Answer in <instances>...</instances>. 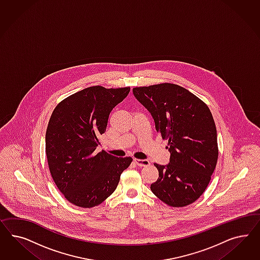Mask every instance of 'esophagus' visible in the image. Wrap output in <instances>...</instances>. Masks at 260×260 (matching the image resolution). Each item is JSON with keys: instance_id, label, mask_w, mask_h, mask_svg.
<instances>
[{"instance_id": "34e87169", "label": "esophagus", "mask_w": 260, "mask_h": 260, "mask_svg": "<svg viewBox=\"0 0 260 260\" xmlns=\"http://www.w3.org/2000/svg\"><path fill=\"white\" fill-rule=\"evenodd\" d=\"M134 163L139 167H148L150 165V161L147 159H134Z\"/></svg>"}]
</instances>
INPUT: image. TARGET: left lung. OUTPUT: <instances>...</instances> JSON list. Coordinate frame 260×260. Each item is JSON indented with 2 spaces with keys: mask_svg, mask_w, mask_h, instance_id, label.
Returning a JSON list of instances; mask_svg holds the SVG:
<instances>
[{
  "mask_svg": "<svg viewBox=\"0 0 260 260\" xmlns=\"http://www.w3.org/2000/svg\"><path fill=\"white\" fill-rule=\"evenodd\" d=\"M149 110L156 132L168 140L169 165L154 164L151 191L169 206L186 207L203 194L218 159L217 134L208 106L188 89L171 83L133 88Z\"/></svg>",
  "mask_w": 260,
  "mask_h": 260,
  "instance_id": "1",
  "label": "left lung"
}]
</instances>
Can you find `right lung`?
I'll return each instance as SVG.
<instances>
[{
    "label": "right lung",
    "mask_w": 260,
    "mask_h": 260,
    "mask_svg": "<svg viewBox=\"0 0 260 260\" xmlns=\"http://www.w3.org/2000/svg\"><path fill=\"white\" fill-rule=\"evenodd\" d=\"M131 87L82 89L59 103L46 134V153L52 179L63 197L81 208L101 204L117 188L132 157L96 152L111 110Z\"/></svg>",
    "instance_id": "obj_1"
}]
</instances>
